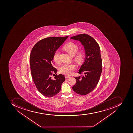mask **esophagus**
Listing matches in <instances>:
<instances>
[{
	"instance_id": "obj_1",
	"label": "esophagus",
	"mask_w": 133,
	"mask_h": 133,
	"mask_svg": "<svg viewBox=\"0 0 133 133\" xmlns=\"http://www.w3.org/2000/svg\"><path fill=\"white\" fill-rule=\"evenodd\" d=\"M65 77L66 78H68L70 77V76H68V75H65Z\"/></svg>"
}]
</instances>
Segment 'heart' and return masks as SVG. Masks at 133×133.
I'll use <instances>...</instances> for the list:
<instances>
[{
	"label": "heart",
	"mask_w": 133,
	"mask_h": 133,
	"mask_svg": "<svg viewBox=\"0 0 133 133\" xmlns=\"http://www.w3.org/2000/svg\"><path fill=\"white\" fill-rule=\"evenodd\" d=\"M78 45L72 42H70L66 43L63 47V49L67 52L70 56H73L74 60L78 64L82 63L84 58V54L82 51H78ZM60 52L56 51L54 54L53 60L56 63H58L60 61L59 60ZM76 68V66L73 63L70 64H65L61 66L59 69L60 73L66 75H70L73 70Z\"/></svg>",
	"instance_id": "b5f03b06"
}]
</instances>
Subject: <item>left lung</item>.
<instances>
[{
	"label": "left lung",
	"instance_id": "1",
	"mask_svg": "<svg viewBox=\"0 0 133 133\" xmlns=\"http://www.w3.org/2000/svg\"><path fill=\"white\" fill-rule=\"evenodd\" d=\"M79 41L84 47L85 58L78 73L84 75L75 77L76 83L72 90L77 94L85 95L92 92L99 82L102 72V60L99 46L92 37L88 34H79L70 38Z\"/></svg>",
	"mask_w": 133,
	"mask_h": 133
}]
</instances>
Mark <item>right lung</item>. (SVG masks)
Instances as JSON below:
<instances>
[{
	"label": "right lung",
	"mask_w": 133,
	"mask_h": 133,
	"mask_svg": "<svg viewBox=\"0 0 133 133\" xmlns=\"http://www.w3.org/2000/svg\"><path fill=\"white\" fill-rule=\"evenodd\" d=\"M68 37H48L42 39L31 51L30 64L32 79L38 90L45 97H53L58 94L65 81L64 75H55L57 70L54 67L53 56ZM53 75H55L54 79L51 77Z\"/></svg>",
	"instance_id": "obj_1"
}]
</instances>
